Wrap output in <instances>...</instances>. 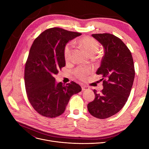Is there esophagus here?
Segmentation results:
<instances>
[{"mask_svg": "<svg viewBox=\"0 0 149 149\" xmlns=\"http://www.w3.org/2000/svg\"><path fill=\"white\" fill-rule=\"evenodd\" d=\"M81 88H82V91H85V90L89 89V88L87 86H82Z\"/></svg>", "mask_w": 149, "mask_h": 149, "instance_id": "obj_1", "label": "esophagus"}]
</instances>
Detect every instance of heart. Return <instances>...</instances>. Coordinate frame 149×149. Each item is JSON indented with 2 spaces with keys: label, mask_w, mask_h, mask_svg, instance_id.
<instances>
[{
  "label": "heart",
  "mask_w": 149,
  "mask_h": 149,
  "mask_svg": "<svg viewBox=\"0 0 149 149\" xmlns=\"http://www.w3.org/2000/svg\"><path fill=\"white\" fill-rule=\"evenodd\" d=\"M78 44L90 56H93L100 47V45L96 40L89 37H84L78 40ZM64 58L66 62H69L71 59V46L67 44L64 48ZM93 70L91 68H78L74 71L75 76L81 80H84L91 73Z\"/></svg>",
  "instance_id": "obj_1"
}]
</instances>
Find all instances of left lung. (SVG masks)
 Returning <instances> with one entry per match:
<instances>
[{"mask_svg": "<svg viewBox=\"0 0 149 149\" xmlns=\"http://www.w3.org/2000/svg\"><path fill=\"white\" fill-rule=\"evenodd\" d=\"M104 48L101 66L96 71L102 76L103 89H94V100L88 104L93 116L106 119L116 114L127 102L135 77L131 52L122 40L110 33L93 34Z\"/></svg>", "mask_w": 149, "mask_h": 149, "instance_id": "obj_1", "label": "left lung"}]
</instances>
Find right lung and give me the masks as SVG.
<instances>
[{
	"label": "right lung",
	"mask_w": 149,
	"mask_h": 149,
	"mask_svg": "<svg viewBox=\"0 0 149 149\" xmlns=\"http://www.w3.org/2000/svg\"><path fill=\"white\" fill-rule=\"evenodd\" d=\"M81 35L61 28L45 30L31 45L25 67L28 100L38 114L53 118L63 113L71 97L81 91L73 81L56 83L54 75L66 65L64 48L70 40Z\"/></svg>",
	"instance_id": "obj_1"
}]
</instances>
